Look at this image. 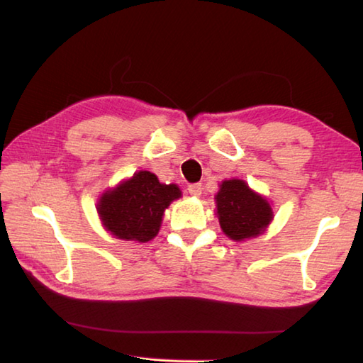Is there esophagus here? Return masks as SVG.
<instances>
[{"mask_svg":"<svg viewBox=\"0 0 363 363\" xmlns=\"http://www.w3.org/2000/svg\"><path fill=\"white\" fill-rule=\"evenodd\" d=\"M201 190H203V187H201V184H190V186L187 187V191H189V195H191V196H200L201 195Z\"/></svg>","mask_w":363,"mask_h":363,"instance_id":"esophagus-1","label":"esophagus"}]
</instances>
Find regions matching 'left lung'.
<instances>
[{
    "label": "left lung",
    "instance_id": "obj_1",
    "mask_svg": "<svg viewBox=\"0 0 363 363\" xmlns=\"http://www.w3.org/2000/svg\"><path fill=\"white\" fill-rule=\"evenodd\" d=\"M216 203L220 226L234 240L258 236L272 220L269 203L240 179L223 181Z\"/></svg>",
    "mask_w": 363,
    "mask_h": 363
}]
</instances>
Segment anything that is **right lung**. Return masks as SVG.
I'll return each instance as SVG.
<instances>
[{"label": "right lung", "instance_id": "1", "mask_svg": "<svg viewBox=\"0 0 363 363\" xmlns=\"http://www.w3.org/2000/svg\"><path fill=\"white\" fill-rule=\"evenodd\" d=\"M179 196L181 190L174 184L167 186L155 174L138 172L104 194L97 211L113 236L147 242L157 236L163 211Z\"/></svg>", "mask_w": 363, "mask_h": 363}]
</instances>
